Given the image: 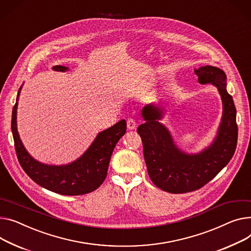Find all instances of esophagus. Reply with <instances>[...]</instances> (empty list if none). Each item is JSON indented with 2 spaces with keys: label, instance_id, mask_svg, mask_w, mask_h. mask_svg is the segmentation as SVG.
Here are the masks:
<instances>
[{
  "label": "esophagus",
  "instance_id": "esophagus-1",
  "mask_svg": "<svg viewBox=\"0 0 251 251\" xmlns=\"http://www.w3.org/2000/svg\"><path fill=\"white\" fill-rule=\"evenodd\" d=\"M136 125H137V123H136V121H135L134 119H128V120H127V128H128L129 130L135 129V128H136Z\"/></svg>",
  "mask_w": 251,
  "mask_h": 251
}]
</instances>
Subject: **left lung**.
<instances>
[{
  "label": "left lung",
  "instance_id": "obj_1",
  "mask_svg": "<svg viewBox=\"0 0 251 251\" xmlns=\"http://www.w3.org/2000/svg\"><path fill=\"white\" fill-rule=\"evenodd\" d=\"M195 74L201 85L211 83L216 87L222 100L221 122L210 145L198 153L181 150L168 127L160 122L164 108L158 104L142 108L145 122L137 129L150 179L160 190L172 194L188 193L205 186L228 164L237 145L236 109L227 92L226 74L212 65L201 66Z\"/></svg>",
  "mask_w": 251,
  "mask_h": 251
}]
</instances>
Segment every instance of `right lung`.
<instances>
[{"label":"right lung","instance_id":"1","mask_svg":"<svg viewBox=\"0 0 251 251\" xmlns=\"http://www.w3.org/2000/svg\"><path fill=\"white\" fill-rule=\"evenodd\" d=\"M55 72H68L69 68L54 65ZM22 86L17 95L12 112V133L16 153L24 172L42 188L60 195L78 196L91 193L102 185L107 176L113 150L126 132V121L98 133L89 148L77 159L66 164H46L38 161L27 151L17 129V108Z\"/></svg>","mask_w":251,"mask_h":251}]
</instances>
